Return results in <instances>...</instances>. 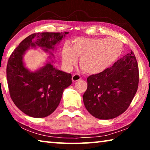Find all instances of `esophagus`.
Segmentation results:
<instances>
[{
    "label": "esophagus",
    "instance_id": "esophagus-1",
    "mask_svg": "<svg viewBox=\"0 0 150 150\" xmlns=\"http://www.w3.org/2000/svg\"><path fill=\"white\" fill-rule=\"evenodd\" d=\"M80 79H81V76L79 74H77V73H76V74L73 75L72 81H73V82H76V81H77Z\"/></svg>",
    "mask_w": 150,
    "mask_h": 150
}]
</instances>
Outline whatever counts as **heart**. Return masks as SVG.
<instances>
[{"mask_svg":"<svg viewBox=\"0 0 150 150\" xmlns=\"http://www.w3.org/2000/svg\"><path fill=\"white\" fill-rule=\"evenodd\" d=\"M122 50V43L115 38H79L73 40L71 47H63L62 61L66 67L70 68L77 62V57H80L81 69L89 74H98L110 67Z\"/></svg>","mask_w":150,"mask_h":150,"instance_id":"obj_1","label":"heart"}]
</instances>
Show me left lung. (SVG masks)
<instances>
[{
    "mask_svg": "<svg viewBox=\"0 0 150 150\" xmlns=\"http://www.w3.org/2000/svg\"><path fill=\"white\" fill-rule=\"evenodd\" d=\"M139 83L138 63L131 51L104 71L87 78L83 96L88 112L109 120L125 112L135 96Z\"/></svg>",
    "mask_w": 150,
    "mask_h": 150,
    "instance_id": "left-lung-1",
    "label": "left lung"
}]
</instances>
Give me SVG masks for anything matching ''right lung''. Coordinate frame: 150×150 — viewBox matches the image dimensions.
I'll return each instance as SVG.
<instances>
[{"instance_id": "1", "label": "right lung", "mask_w": 150, "mask_h": 150, "mask_svg": "<svg viewBox=\"0 0 150 150\" xmlns=\"http://www.w3.org/2000/svg\"><path fill=\"white\" fill-rule=\"evenodd\" d=\"M69 32L35 33L26 38L11 55L6 67V79L12 101L24 114L34 118H44L57 108L63 91L71 85V75L55 69L53 62L35 71L25 67L23 56L31 47L54 51L55 45ZM52 57L54 54L50 51ZM50 59L52 57L50 56Z\"/></svg>"}]
</instances>
